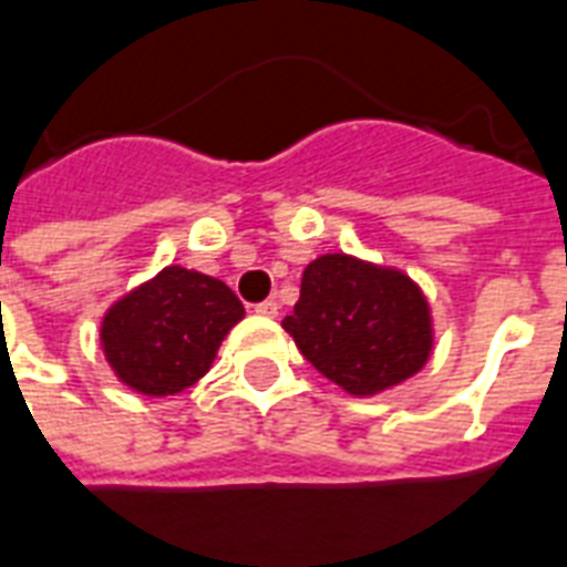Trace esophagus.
<instances>
[{"mask_svg": "<svg viewBox=\"0 0 567 567\" xmlns=\"http://www.w3.org/2000/svg\"><path fill=\"white\" fill-rule=\"evenodd\" d=\"M254 313L262 316V319H275L278 316V301H262V305L254 307Z\"/></svg>", "mask_w": 567, "mask_h": 567, "instance_id": "esophagus-1", "label": "esophagus"}]
</instances>
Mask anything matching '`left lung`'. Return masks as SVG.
I'll return each instance as SVG.
<instances>
[{
  "label": "left lung",
  "mask_w": 567,
  "mask_h": 567,
  "mask_svg": "<svg viewBox=\"0 0 567 567\" xmlns=\"http://www.w3.org/2000/svg\"><path fill=\"white\" fill-rule=\"evenodd\" d=\"M284 331L349 396H375L423 370L434 352L432 305L414 278L354 254L307 262Z\"/></svg>",
  "instance_id": "8db88e82"
}]
</instances>
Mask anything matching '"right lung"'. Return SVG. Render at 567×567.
<instances>
[{"instance_id":"obj_1","label":"right lung","mask_w":567,"mask_h":567,"mask_svg":"<svg viewBox=\"0 0 567 567\" xmlns=\"http://www.w3.org/2000/svg\"><path fill=\"white\" fill-rule=\"evenodd\" d=\"M243 316V301L224 280L165 266L105 310L100 349L130 390L177 396L213 370L218 346Z\"/></svg>"}]
</instances>
